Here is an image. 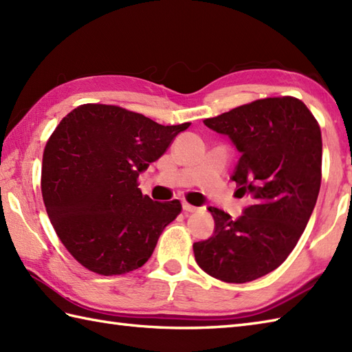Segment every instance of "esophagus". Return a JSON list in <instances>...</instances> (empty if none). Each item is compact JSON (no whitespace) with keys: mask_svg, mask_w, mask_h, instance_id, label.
Instances as JSON below:
<instances>
[{"mask_svg":"<svg viewBox=\"0 0 352 352\" xmlns=\"http://www.w3.org/2000/svg\"><path fill=\"white\" fill-rule=\"evenodd\" d=\"M182 204H183V210H184V212H188V213H193V212H197V210H198V208H197L195 206L189 204L188 201H183Z\"/></svg>","mask_w":352,"mask_h":352,"instance_id":"1","label":"esophagus"}]
</instances>
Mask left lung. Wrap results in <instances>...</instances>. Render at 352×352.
I'll use <instances>...</instances> for the list:
<instances>
[{
  "instance_id": "obj_1",
  "label": "left lung",
  "mask_w": 352,
  "mask_h": 352,
  "mask_svg": "<svg viewBox=\"0 0 352 352\" xmlns=\"http://www.w3.org/2000/svg\"><path fill=\"white\" fill-rule=\"evenodd\" d=\"M241 153L231 180L250 204L233 219L216 207L214 231L193 243L198 266L226 283H248L278 267L316 206L322 168L320 129L294 96L265 98L204 121Z\"/></svg>"
}]
</instances>
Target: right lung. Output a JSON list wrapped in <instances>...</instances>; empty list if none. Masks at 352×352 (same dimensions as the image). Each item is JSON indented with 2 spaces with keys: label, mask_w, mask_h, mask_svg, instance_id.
Wrapping results in <instances>:
<instances>
[{
  "label": "right lung",
  "mask_w": 352,
  "mask_h": 352,
  "mask_svg": "<svg viewBox=\"0 0 352 352\" xmlns=\"http://www.w3.org/2000/svg\"><path fill=\"white\" fill-rule=\"evenodd\" d=\"M189 125H160L104 104H85L62 119L43 151L42 197L78 263L100 275L146 263L182 204L142 195L138 177Z\"/></svg>",
  "instance_id": "obj_1"
}]
</instances>
